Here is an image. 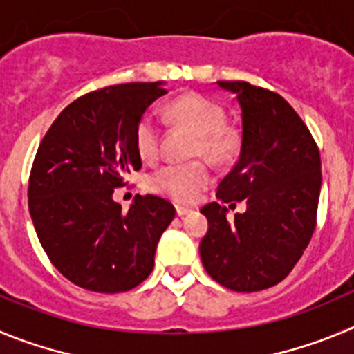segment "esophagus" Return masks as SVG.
Wrapping results in <instances>:
<instances>
[{"label":"esophagus","instance_id":"obj_1","mask_svg":"<svg viewBox=\"0 0 354 354\" xmlns=\"http://www.w3.org/2000/svg\"><path fill=\"white\" fill-rule=\"evenodd\" d=\"M192 212L190 208H187V206H181V205H176V215L178 216H183V215H189V213Z\"/></svg>","mask_w":354,"mask_h":354}]
</instances>
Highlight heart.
Masks as SVG:
<instances>
[{
	"label": "heart",
	"instance_id": "b5f03b06",
	"mask_svg": "<svg viewBox=\"0 0 354 354\" xmlns=\"http://www.w3.org/2000/svg\"><path fill=\"white\" fill-rule=\"evenodd\" d=\"M167 118L196 133L192 155L205 157L215 164L227 162L238 149V136L225 127V111L218 102L206 95L187 93L174 98ZM162 129L155 114H142L136 127V148L145 160L160 153ZM212 183V171L203 160L189 164H165L148 178L149 189L178 203H192Z\"/></svg>",
	"mask_w": 354,
	"mask_h": 354
}]
</instances>
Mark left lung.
Listing matches in <instances>:
<instances>
[{
  "instance_id": "obj_1",
  "label": "left lung",
  "mask_w": 354,
  "mask_h": 354,
  "mask_svg": "<svg viewBox=\"0 0 354 354\" xmlns=\"http://www.w3.org/2000/svg\"><path fill=\"white\" fill-rule=\"evenodd\" d=\"M216 84L236 95L241 109L240 155L216 197L245 199L247 212L227 221L221 203L201 209L209 224L199 245L201 261L224 288L263 291L289 275L316 229L319 148L279 93L245 81Z\"/></svg>"
}]
</instances>
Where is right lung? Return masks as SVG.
<instances>
[{
  "mask_svg": "<svg viewBox=\"0 0 354 354\" xmlns=\"http://www.w3.org/2000/svg\"><path fill=\"white\" fill-rule=\"evenodd\" d=\"M165 93L160 81L90 91L59 113L38 146L28 185L31 221L54 268L79 288L125 292L153 270L176 209L148 194L122 212L113 192L141 169L136 127Z\"/></svg>",
  "mask_w": 354,
  "mask_h": 354,
  "instance_id": "right-lung-1",
  "label": "right lung"
}]
</instances>
